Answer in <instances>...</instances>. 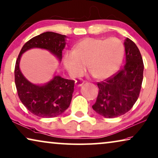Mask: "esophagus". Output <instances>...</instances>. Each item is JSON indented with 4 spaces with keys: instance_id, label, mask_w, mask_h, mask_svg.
<instances>
[{
    "instance_id": "34e87169",
    "label": "esophagus",
    "mask_w": 158,
    "mask_h": 158,
    "mask_svg": "<svg viewBox=\"0 0 158 158\" xmlns=\"http://www.w3.org/2000/svg\"><path fill=\"white\" fill-rule=\"evenodd\" d=\"M83 84H84V81L81 79H77V81H75V85L77 86H81L83 85Z\"/></svg>"
}]
</instances>
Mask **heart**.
Returning <instances> with one entry per match:
<instances>
[{
  "mask_svg": "<svg viewBox=\"0 0 158 158\" xmlns=\"http://www.w3.org/2000/svg\"><path fill=\"white\" fill-rule=\"evenodd\" d=\"M124 51L123 44L116 37L106 40L87 37L74 46V51L65 53L63 62L73 78L81 77L87 64L95 78L105 79L119 69Z\"/></svg>",
  "mask_w": 158,
  "mask_h": 158,
  "instance_id": "heart-1",
  "label": "heart"
}]
</instances>
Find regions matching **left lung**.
<instances>
[{
    "mask_svg": "<svg viewBox=\"0 0 158 158\" xmlns=\"http://www.w3.org/2000/svg\"><path fill=\"white\" fill-rule=\"evenodd\" d=\"M126 64L116 74L98 82V94L93 109L113 118L129 111L139 97L143 79V58L139 49L129 38L124 42Z\"/></svg>",
    "mask_w": 158,
    "mask_h": 158,
    "instance_id": "1",
    "label": "left lung"
}]
</instances>
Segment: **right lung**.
Masks as SVG:
<instances>
[{"label":"right lung","mask_w":158,"mask_h":158,"mask_svg":"<svg viewBox=\"0 0 158 158\" xmlns=\"http://www.w3.org/2000/svg\"><path fill=\"white\" fill-rule=\"evenodd\" d=\"M65 38V35L53 32L37 35L23 45L16 60L14 73L19 98L27 109L37 116L53 118L64 113L71 103L74 81L55 76L43 86L30 83L20 70L21 55L31 48H42L48 49L61 61Z\"/></svg>","instance_id":"right-lung-1"}]
</instances>
